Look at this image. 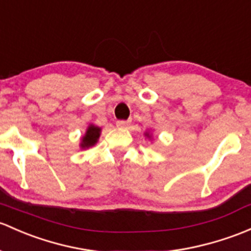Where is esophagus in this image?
I'll return each mask as SVG.
<instances>
[{"label": "esophagus", "instance_id": "obj_1", "mask_svg": "<svg viewBox=\"0 0 251 251\" xmlns=\"http://www.w3.org/2000/svg\"><path fill=\"white\" fill-rule=\"evenodd\" d=\"M128 125H130V121H126V120H118L117 121L118 127H127Z\"/></svg>", "mask_w": 251, "mask_h": 251}]
</instances>
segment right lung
<instances>
[{"label": "right lung", "instance_id": "obj_1", "mask_svg": "<svg viewBox=\"0 0 251 251\" xmlns=\"http://www.w3.org/2000/svg\"><path fill=\"white\" fill-rule=\"evenodd\" d=\"M100 131H101V128H100V127H96V126H94V125L89 126L88 131H86V133H85V136L83 137L81 148H89V147L94 146V144L97 142V139H99Z\"/></svg>", "mask_w": 251, "mask_h": 251}]
</instances>
